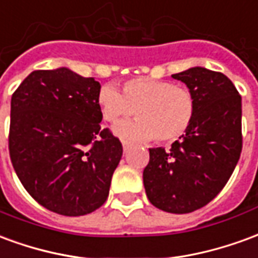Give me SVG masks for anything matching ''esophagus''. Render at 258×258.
<instances>
[{
	"label": "esophagus",
	"instance_id": "34e87169",
	"mask_svg": "<svg viewBox=\"0 0 258 258\" xmlns=\"http://www.w3.org/2000/svg\"><path fill=\"white\" fill-rule=\"evenodd\" d=\"M121 144H123L124 152H127L130 148H131V144H130V142H127V141H121Z\"/></svg>",
	"mask_w": 258,
	"mask_h": 258
}]
</instances>
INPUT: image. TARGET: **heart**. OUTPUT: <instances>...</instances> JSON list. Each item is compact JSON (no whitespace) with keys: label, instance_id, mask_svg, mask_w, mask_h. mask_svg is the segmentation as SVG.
Instances as JSON below:
<instances>
[{"label":"heart","instance_id":"1","mask_svg":"<svg viewBox=\"0 0 258 258\" xmlns=\"http://www.w3.org/2000/svg\"><path fill=\"white\" fill-rule=\"evenodd\" d=\"M102 117L110 124L131 117L138 120L123 123L116 133L123 138L146 141L155 137L157 142H174L188 133L196 117L198 102L189 88L168 80L137 77L127 80L123 92L113 85L99 92Z\"/></svg>","mask_w":258,"mask_h":258}]
</instances>
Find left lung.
<instances>
[{
    "instance_id": "obj_1",
    "label": "left lung",
    "mask_w": 258,
    "mask_h": 258,
    "mask_svg": "<svg viewBox=\"0 0 258 258\" xmlns=\"http://www.w3.org/2000/svg\"><path fill=\"white\" fill-rule=\"evenodd\" d=\"M196 96L188 133L171 149H149L144 185L152 205L186 214L210 203L225 186L242 152V98L220 72L192 68L173 74Z\"/></svg>"
}]
</instances>
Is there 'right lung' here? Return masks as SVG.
Returning <instances> with one entry per match:
<instances>
[{"label":"right lung","mask_w":258,"mask_h":258,"mask_svg":"<svg viewBox=\"0 0 258 258\" xmlns=\"http://www.w3.org/2000/svg\"><path fill=\"white\" fill-rule=\"evenodd\" d=\"M101 84L66 68L34 70L11 101L9 156L34 200L62 216L99 209L123 146L101 128Z\"/></svg>","instance_id":"1"}]
</instances>
